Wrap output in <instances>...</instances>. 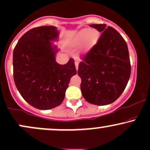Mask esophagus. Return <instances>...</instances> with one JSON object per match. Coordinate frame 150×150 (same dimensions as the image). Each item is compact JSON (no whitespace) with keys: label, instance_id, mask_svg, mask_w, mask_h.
Listing matches in <instances>:
<instances>
[{"label":"esophagus","instance_id":"1","mask_svg":"<svg viewBox=\"0 0 150 150\" xmlns=\"http://www.w3.org/2000/svg\"><path fill=\"white\" fill-rule=\"evenodd\" d=\"M75 68H76V70H78V65H79V62L78 61H75Z\"/></svg>","mask_w":150,"mask_h":150}]
</instances>
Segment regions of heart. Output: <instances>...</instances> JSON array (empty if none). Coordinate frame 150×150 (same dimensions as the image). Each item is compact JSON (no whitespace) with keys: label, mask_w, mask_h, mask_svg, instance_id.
Returning a JSON list of instances; mask_svg holds the SVG:
<instances>
[{"label":"heart","mask_w":150,"mask_h":150,"mask_svg":"<svg viewBox=\"0 0 150 150\" xmlns=\"http://www.w3.org/2000/svg\"><path fill=\"white\" fill-rule=\"evenodd\" d=\"M99 37L100 34L97 30L83 29L79 31L70 39L69 44L73 47H77L84 42L82 52L87 53L97 44Z\"/></svg>","instance_id":"heart-1"}]
</instances>
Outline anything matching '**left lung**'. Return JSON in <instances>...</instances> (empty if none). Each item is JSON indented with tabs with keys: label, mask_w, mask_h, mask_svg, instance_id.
Segmentation results:
<instances>
[{
	"label": "left lung",
	"mask_w": 150,
	"mask_h": 150,
	"mask_svg": "<svg viewBox=\"0 0 150 150\" xmlns=\"http://www.w3.org/2000/svg\"><path fill=\"white\" fill-rule=\"evenodd\" d=\"M89 26L101 34L97 44L82 58L77 73L85 100L104 106L116 101L128 84L131 73L128 49L113 27L105 24Z\"/></svg>",
	"instance_id": "8db88e82"
}]
</instances>
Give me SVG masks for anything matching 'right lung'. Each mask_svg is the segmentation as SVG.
Listing matches in <instances>:
<instances>
[{
  "label": "right lung",
  "mask_w": 150,
  "mask_h": 150,
  "mask_svg": "<svg viewBox=\"0 0 150 150\" xmlns=\"http://www.w3.org/2000/svg\"><path fill=\"white\" fill-rule=\"evenodd\" d=\"M54 26L29 30L13 51V78L19 92L31 106L41 110L62 104L70 78L77 70L73 58L65 65L56 62L58 49L51 41L58 39Z\"/></svg>",
  "instance_id": "1"
}]
</instances>
